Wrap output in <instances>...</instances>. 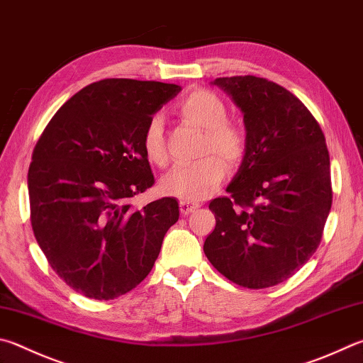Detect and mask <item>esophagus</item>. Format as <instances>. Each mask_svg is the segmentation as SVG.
Masks as SVG:
<instances>
[{"instance_id": "34e87169", "label": "esophagus", "mask_w": 363, "mask_h": 363, "mask_svg": "<svg viewBox=\"0 0 363 363\" xmlns=\"http://www.w3.org/2000/svg\"><path fill=\"white\" fill-rule=\"evenodd\" d=\"M179 208H181V214L182 216H189L190 213H194L195 209L200 208L199 203H192V201H179Z\"/></svg>"}]
</instances>
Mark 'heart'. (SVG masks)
<instances>
[{
	"label": "heart",
	"mask_w": 363,
	"mask_h": 363,
	"mask_svg": "<svg viewBox=\"0 0 363 363\" xmlns=\"http://www.w3.org/2000/svg\"><path fill=\"white\" fill-rule=\"evenodd\" d=\"M177 114L184 121L204 130L201 141V160L194 163L176 164L159 181L160 192L176 196L181 201H199L206 199L220 186L225 177V164H236L246 152V136L240 127L230 123L225 103L213 91L194 90L186 95L176 106ZM143 152L146 159L163 167L168 160L164 144L163 121L160 116H152L147 121L141 140ZM211 153V156L207 154ZM222 156V162L212 154Z\"/></svg>",
	"instance_id": "heart-1"
}]
</instances>
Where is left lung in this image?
Here are the masks:
<instances>
[{
	"label": "left lung",
	"instance_id": "obj_1",
	"mask_svg": "<svg viewBox=\"0 0 363 363\" xmlns=\"http://www.w3.org/2000/svg\"><path fill=\"white\" fill-rule=\"evenodd\" d=\"M245 116L246 152L230 196L209 203L216 227L203 250L235 284L287 281L318 249L332 208L330 157L298 98L263 77H217Z\"/></svg>",
	"mask_w": 363,
	"mask_h": 363
}]
</instances>
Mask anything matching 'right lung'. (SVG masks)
I'll return each instance as SVG.
<instances>
[{"mask_svg":"<svg viewBox=\"0 0 363 363\" xmlns=\"http://www.w3.org/2000/svg\"><path fill=\"white\" fill-rule=\"evenodd\" d=\"M179 91L135 79L90 84L57 111L33 150V233L54 272L89 298L113 300L140 284L179 219L169 196L131 204L154 184L144 127Z\"/></svg>","mask_w":363,"mask_h":363,"instance_id":"right-lung-1","label":"right lung"}]
</instances>
